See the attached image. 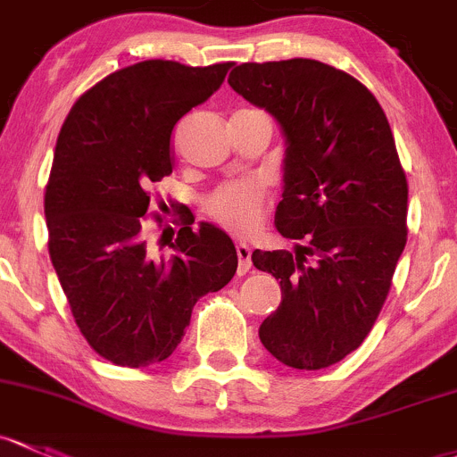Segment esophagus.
<instances>
[{"instance_id":"obj_1","label":"esophagus","mask_w":457,"mask_h":457,"mask_svg":"<svg viewBox=\"0 0 457 457\" xmlns=\"http://www.w3.org/2000/svg\"><path fill=\"white\" fill-rule=\"evenodd\" d=\"M237 256H238V276H245V273L252 269V249H249V245L238 243Z\"/></svg>"}]
</instances>
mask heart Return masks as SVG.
<instances>
[{
    "instance_id": "obj_1",
    "label": "heart",
    "mask_w": 457,
    "mask_h": 457,
    "mask_svg": "<svg viewBox=\"0 0 457 457\" xmlns=\"http://www.w3.org/2000/svg\"><path fill=\"white\" fill-rule=\"evenodd\" d=\"M265 192L256 181H232L205 199V212L237 234H249L262 219Z\"/></svg>"
}]
</instances>
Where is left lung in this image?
<instances>
[{
	"mask_svg": "<svg viewBox=\"0 0 457 457\" xmlns=\"http://www.w3.org/2000/svg\"><path fill=\"white\" fill-rule=\"evenodd\" d=\"M228 83L280 122L276 228L304 243L252 253L282 289L258 335L285 366L328 368L368 337L407 243V179L390 122L366 85L313 59L243 63Z\"/></svg>",
	"mask_w": 457,
	"mask_h": 457,
	"instance_id": "8db88e82",
	"label": "left lung"
}]
</instances>
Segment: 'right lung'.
I'll return each mask as SVG.
<instances>
[{
  "label": "right lung",
  "instance_id": "right-lung-1",
  "mask_svg": "<svg viewBox=\"0 0 457 457\" xmlns=\"http://www.w3.org/2000/svg\"><path fill=\"white\" fill-rule=\"evenodd\" d=\"M229 67L129 65L85 91L61 127L46 186L47 249L76 326L115 366L170 357L196 300L237 273V247L212 223L195 232V216H181L177 238L168 228L170 258L157 256L144 234L148 186L172 172V129L223 85Z\"/></svg>",
  "mask_w": 457,
  "mask_h": 457
}]
</instances>
